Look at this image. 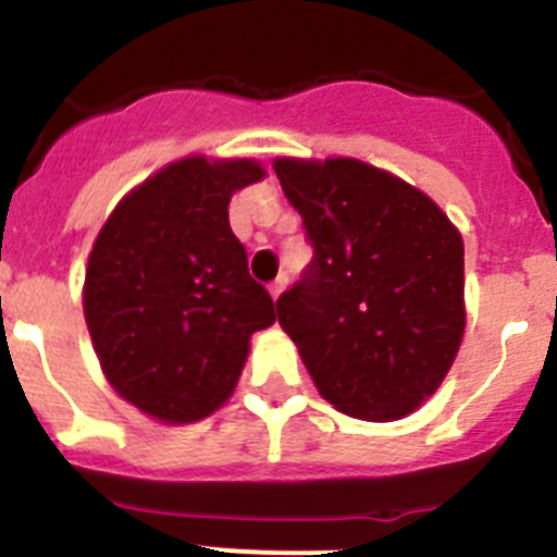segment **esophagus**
<instances>
[{
    "instance_id": "1",
    "label": "esophagus",
    "mask_w": 557,
    "mask_h": 557,
    "mask_svg": "<svg viewBox=\"0 0 557 557\" xmlns=\"http://www.w3.org/2000/svg\"><path fill=\"white\" fill-rule=\"evenodd\" d=\"M285 285H288V274H280V277L269 285V294H272V299H277L280 294H283Z\"/></svg>"
}]
</instances>
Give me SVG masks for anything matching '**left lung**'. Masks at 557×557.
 <instances>
[{
    "label": "left lung",
    "instance_id": "1",
    "mask_svg": "<svg viewBox=\"0 0 557 557\" xmlns=\"http://www.w3.org/2000/svg\"><path fill=\"white\" fill-rule=\"evenodd\" d=\"M313 260L280 327L344 413L391 422L447 377L463 338V242L419 188L355 158L274 160Z\"/></svg>",
    "mask_w": 557,
    "mask_h": 557
}]
</instances>
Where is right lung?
Returning <instances> with one entry per match:
<instances>
[{
    "label": "right lung",
    "instance_id": "obj_1",
    "mask_svg": "<svg viewBox=\"0 0 557 557\" xmlns=\"http://www.w3.org/2000/svg\"><path fill=\"white\" fill-rule=\"evenodd\" d=\"M255 160L185 158L129 191L99 230L83 288L108 383L152 419L199 422L233 394L249 338L277 319L249 277L227 205Z\"/></svg>",
    "mask_w": 557,
    "mask_h": 557
}]
</instances>
